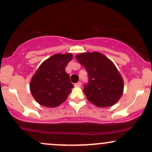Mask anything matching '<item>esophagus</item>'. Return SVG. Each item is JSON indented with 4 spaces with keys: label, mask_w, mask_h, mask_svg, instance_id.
Returning <instances> with one entry per match:
<instances>
[{
    "label": "esophagus",
    "mask_w": 152,
    "mask_h": 152,
    "mask_svg": "<svg viewBox=\"0 0 152 152\" xmlns=\"http://www.w3.org/2000/svg\"><path fill=\"white\" fill-rule=\"evenodd\" d=\"M74 85H75V87H80L81 86V82H78V83H75Z\"/></svg>",
    "instance_id": "esophagus-1"
}]
</instances>
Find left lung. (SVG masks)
I'll return each mask as SVG.
<instances>
[{"label":"left lung","instance_id":"obj_1","mask_svg":"<svg viewBox=\"0 0 152 152\" xmlns=\"http://www.w3.org/2000/svg\"><path fill=\"white\" fill-rule=\"evenodd\" d=\"M88 73L89 83L83 92L90 103L99 108L116 103L124 93V80L116 67L106 56L98 52L75 56Z\"/></svg>","mask_w":152,"mask_h":152}]
</instances>
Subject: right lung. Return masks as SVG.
Returning a JSON list of instances; mask_svg holds the SVG:
<instances>
[{"instance_id":"right-lung-1","label":"right lung","mask_w":152,"mask_h":152,"mask_svg":"<svg viewBox=\"0 0 152 152\" xmlns=\"http://www.w3.org/2000/svg\"><path fill=\"white\" fill-rule=\"evenodd\" d=\"M71 53L56 54L41 64L30 82V90L41 105L55 108L67 100L72 84L65 67L72 59Z\"/></svg>"}]
</instances>
